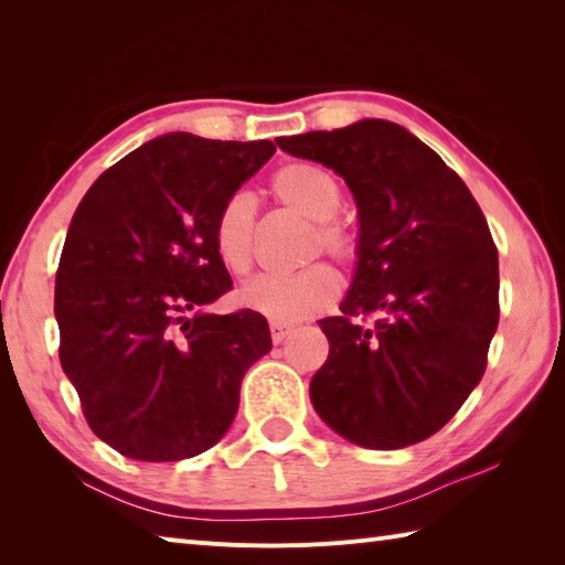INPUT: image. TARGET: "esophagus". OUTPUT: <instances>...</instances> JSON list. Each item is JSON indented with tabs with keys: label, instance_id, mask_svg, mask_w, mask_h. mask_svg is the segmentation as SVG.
<instances>
[{
	"label": "esophagus",
	"instance_id": "34e87169",
	"mask_svg": "<svg viewBox=\"0 0 565 565\" xmlns=\"http://www.w3.org/2000/svg\"><path fill=\"white\" fill-rule=\"evenodd\" d=\"M295 331L292 323H278V321H270V338L273 343H282L287 335Z\"/></svg>",
	"mask_w": 565,
	"mask_h": 565
}]
</instances>
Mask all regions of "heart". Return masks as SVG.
<instances>
[{"instance_id":"obj_1","label":"heart","mask_w":565,"mask_h":565,"mask_svg":"<svg viewBox=\"0 0 565 565\" xmlns=\"http://www.w3.org/2000/svg\"><path fill=\"white\" fill-rule=\"evenodd\" d=\"M275 203L311 222L307 256L319 250L338 263H353L360 254V236L353 224L338 217L343 205V188L329 169L311 161H290L270 179ZM258 212L248 193H232L220 205L212 222V242L224 268L234 275H246L256 258ZM341 292L335 273L323 263L290 273L260 275L250 280L242 299L250 309L278 323H295L329 309Z\"/></svg>"}]
</instances>
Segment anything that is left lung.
<instances>
[{
	"label": "left lung",
	"instance_id": "left-lung-1",
	"mask_svg": "<svg viewBox=\"0 0 565 565\" xmlns=\"http://www.w3.org/2000/svg\"><path fill=\"white\" fill-rule=\"evenodd\" d=\"M343 177L360 254L341 317L321 319L329 358L309 396L323 423L367 449L428 440L481 382L498 329V248L471 191L396 122L280 137ZM380 313L372 327L361 323Z\"/></svg>",
	"mask_w": 565,
	"mask_h": 565
}]
</instances>
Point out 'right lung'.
Here are the masks:
<instances>
[{
    "label": "right lung",
    "mask_w": 565,
    "mask_h": 565,
    "mask_svg": "<svg viewBox=\"0 0 565 565\" xmlns=\"http://www.w3.org/2000/svg\"><path fill=\"white\" fill-rule=\"evenodd\" d=\"M273 154L268 140L161 135L74 212L55 275L60 362L116 452L179 461L230 430L244 374L273 343L258 311H200L232 290L212 222Z\"/></svg>",
    "instance_id": "1"
}]
</instances>
